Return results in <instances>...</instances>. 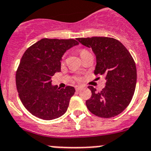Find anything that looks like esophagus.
I'll list each match as a JSON object with an SVG mask.
<instances>
[{
    "instance_id": "1",
    "label": "esophagus",
    "mask_w": 151,
    "mask_h": 151,
    "mask_svg": "<svg viewBox=\"0 0 151 151\" xmlns=\"http://www.w3.org/2000/svg\"><path fill=\"white\" fill-rule=\"evenodd\" d=\"M76 88V90H77V91H79V90H81V89H82V86H77L75 87Z\"/></svg>"
}]
</instances>
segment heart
Here are the masks:
<instances>
[{"mask_svg": "<svg viewBox=\"0 0 151 151\" xmlns=\"http://www.w3.org/2000/svg\"><path fill=\"white\" fill-rule=\"evenodd\" d=\"M87 52V50H86V49H82V50L81 51V52H80V55H82V54H83L84 53V52Z\"/></svg>", "mask_w": 151, "mask_h": 151, "instance_id": "heart-1", "label": "heart"}]
</instances>
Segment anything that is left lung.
I'll return each mask as SVG.
<instances>
[{
    "instance_id": "1",
    "label": "left lung",
    "mask_w": 151,
    "mask_h": 151,
    "mask_svg": "<svg viewBox=\"0 0 151 151\" xmlns=\"http://www.w3.org/2000/svg\"><path fill=\"white\" fill-rule=\"evenodd\" d=\"M92 48L96 58L94 74L104 76L106 86L97 92L89 86L91 97L86 101L90 112L102 118H112L128 106L135 90L137 70L133 58L119 40L109 37L78 38Z\"/></svg>"
}]
</instances>
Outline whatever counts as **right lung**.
I'll list each match as a JSON object with an SVG mask.
<instances>
[{
    "mask_svg": "<svg viewBox=\"0 0 151 151\" xmlns=\"http://www.w3.org/2000/svg\"><path fill=\"white\" fill-rule=\"evenodd\" d=\"M78 44L72 39H42L24 52L16 74V83L21 102L32 115L52 120L66 112L75 89L54 86L52 77L61 70L64 54Z\"/></svg>",
    "mask_w": 151,
    "mask_h": 151,
    "instance_id": "add662e5",
    "label": "right lung"
}]
</instances>
